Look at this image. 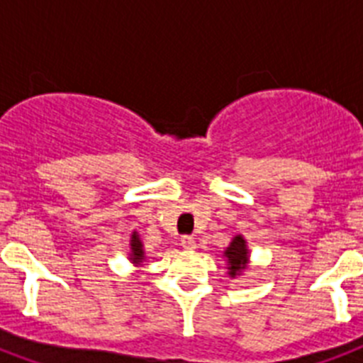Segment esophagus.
I'll return each instance as SVG.
<instances>
[{"label":"esophagus","instance_id":"1","mask_svg":"<svg viewBox=\"0 0 363 363\" xmlns=\"http://www.w3.org/2000/svg\"><path fill=\"white\" fill-rule=\"evenodd\" d=\"M179 243H182V247H184V249H187V251L196 249V240L192 238V236H182V238H179Z\"/></svg>","mask_w":363,"mask_h":363}]
</instances>
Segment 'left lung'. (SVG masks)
<instances>
[{"mask_svg": "<svg viewBox=\"0 0 363 363\" xmlns=\"http://www.w3.org/2000/svg\"><path fill=\"white\" fill-rule=\"evenodd\" d=\"M225 256H227V264H229V274L234 278L236 274H240V272L245 269V264H247L245 240H243L242 236H236V238L230 242V245L227 247Z\"/></svg>", "mask_w": 363, "mask_h": 363, "instance_id": "1", "label": "left lung"}]
</instances>
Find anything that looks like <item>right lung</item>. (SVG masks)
<instances>
[{
  "mask_svg": "<svg viewBox=\"0 0 363 363\" xmlns=\"http://www.w3.org/2000/svg\"><path fill=\"white\" fill-rule=\"evenodd\" d=\"M130 249H133V256H130V259H133L134 264L142 262V259H143V249H142V242H140V238H138L136 233L133 234V240H130Z\"/></svg>",
  "mask_w": 363,
  "mask_h": 363,
  "instance_id": "obj_1",
  "label": "right lung"
}]
</instances>
